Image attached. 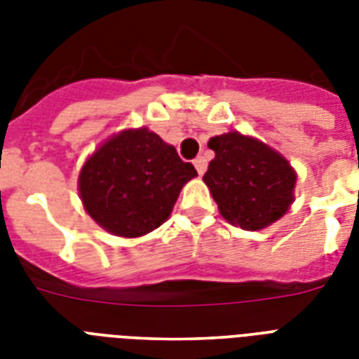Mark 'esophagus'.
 <instances>
[{
    "label": "esophagus",
    "mask_w": 359,
    "mask_h": 359,
    "mask_svg": "<svg viewBox=\"0 0 359 359\" xmlns=\"http://www.w3.org/2000/svg\"><path fill=\"white\" fill-rule=\"evenodd\" d=\"M194 165H196L197 173L199 175H203L205 171H207V160H205L203 156H197L196 160H194Z\"/></svg>",
    "instance_id": "1"
}]
</instances>
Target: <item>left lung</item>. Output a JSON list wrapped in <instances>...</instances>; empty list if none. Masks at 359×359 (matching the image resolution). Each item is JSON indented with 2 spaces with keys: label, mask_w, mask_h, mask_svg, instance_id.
Returning <instances> with one entry per match:
<instances>
[{
  "label": "left lung",
  "mask_w": 359,
  "mask_h": 359,
  "mask_svg": "<svg viewBox=\"0 0 359 359\" xmlns=\"http://www.w3.org/2000/svg\"><path fill=\"white\" fill-rule=\"evenodd\" d=\"M208 147L216 158L203 180L227 222L257 231L289 210L296 173L281 154L238 132L216 135Z\"/></svg>",
  "instance_id": "left-lung-1"
}]
</instances>
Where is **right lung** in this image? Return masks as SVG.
<instances>
[{"instance_id":"obj_1","label":"right lung","mask_w":359,"mask_h":359,"mask_svg":"<svg viewBox=\"0 0 359 359\" xmlns=\"http://www.w3.org/2000/svg\"><path fill=\"white\" fill-rule=\"evenodd\" d=\"M197 175L175 147L147 128L106 141L80 173L83 207L98 225L134 238L169 218L182 186Z\"/></svg>"}]
</instances>
